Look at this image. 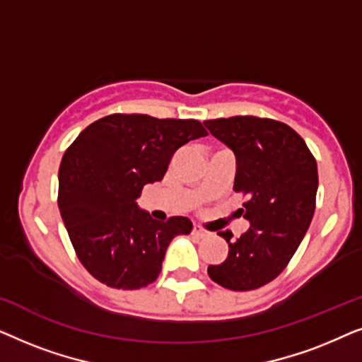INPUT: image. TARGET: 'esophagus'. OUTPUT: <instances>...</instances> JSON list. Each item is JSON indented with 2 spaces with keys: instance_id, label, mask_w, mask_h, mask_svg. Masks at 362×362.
<instances>
[{
  "instance_id": "1",
  "label": "esophagus",
  "mask_w": 362,
  "mask_h": 362,
  "mask_svg": "<svg viewBox=\"0 0 362 362\" xmlns=\"http://www.w3.org/2000/svg\"><path fill=\"white\" fill-rule=\"evenodd\" d=\"M192 234L197 235V237H206V235H209V232L204 230V229H201V227L194 226V229H192Z\"/></svg>"
}]
</instances>
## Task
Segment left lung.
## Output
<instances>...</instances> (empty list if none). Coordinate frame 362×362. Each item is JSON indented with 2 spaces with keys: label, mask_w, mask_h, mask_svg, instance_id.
<instances>
[{
  "label": "left lung",
  "mask_w": 362,
  "mask_h": 362,
  "mask_svg": "<svg viewBox=\"0 0 362 362\" xmlns=\"http://www.w3.org/2000/svg\"><path fill=\"white\" fill-rule=\"evenodd\" d=\"M204 125L234 151V191L247 197L240 216L250 224L237 239L230 230L217 232L229 254L222 264L207 267V274L234 291L260 288L284 272L311 224L316 160L293 128L270 118L239 115Z\"/></svg>",
  "instance_id": "obj_1"
}]
</instances>
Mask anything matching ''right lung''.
<instances>
[{
  "label": "right lung",
  "mask_w": 362,
  "mask_h": 362,
  "mask_svg": "<svg viewBox=\"0 0 362 362\" xmlns=\"http://www.w3.org/2000/svg\"><path fill=\"white\" fill-rule=\"evenodd\" d=\"M197 120L150 115L103 117L64 153L59 168V211L78 260L98 281L138 290L161 272L168 245L189 234L187 217L155 221L136 199L161 181L177 148L206 136Z\"/></svg>",
  "instance_id": "obj_1"
}]
</instances>
